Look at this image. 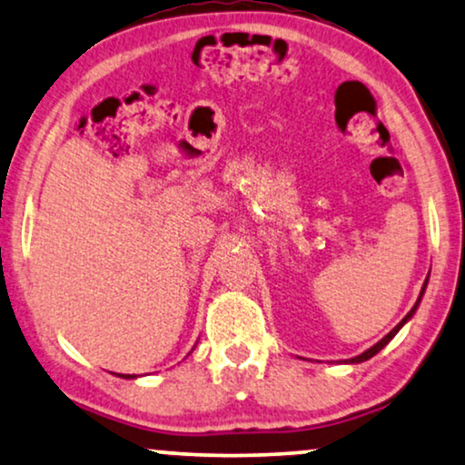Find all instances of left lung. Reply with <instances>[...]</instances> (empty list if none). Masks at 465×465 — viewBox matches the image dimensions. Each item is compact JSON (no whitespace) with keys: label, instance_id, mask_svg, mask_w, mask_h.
I'll return each instance as SVG.
<instances>
[{"label":"left lung","instance_id":"1","mask_svg":"<svg viewBox=\"0 0 465 465\" xmlns=\"http://www.w3.org/2000/svg\"><path fill=\"white\" fill-rule=\"evenodd\" d=\"M427 282H430V274H427V278H425V282H423V287H420V293H419V300H417V304H414V306H412V311H411V312H408V314H406V317H404V319H401V321H400V323H398V325H395V327H393V330L387 333V336H385V338H382V340H379V342H376L374 346H370V349H368V351H363V352H361V355H357V357H351V359H346V361H344V363H361V361H368V359H370V357H374V355H376V352H381L382 349H385V346H387L389 342H391V340L395 338V333H398V331L401 330V327H404V325L408 323V321H411V319H412V314H414V312H417V308H419V304H420V300H423V293H425V289H427Z\"/></svg>","mask_w":465,"mask_h":465}]
</instances>
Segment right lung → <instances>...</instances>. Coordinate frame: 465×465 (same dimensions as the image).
<instances>
[{
  "label": "right lung",
  "instance_id": "1",
  "mask_svg": "<svg viewBox=\"0 0 465 465\" xmlns=\"http://www.w3.org/2000/svg\"><path fill=\"white\" fill-rule=\"evenodd\" d=\"M121 379H135V374H121Z\"/></svg>",
  "mask_w": 465,
  "mask_h": 465
}]
</instances>
